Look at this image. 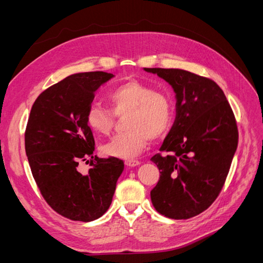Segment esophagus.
<instances>
[{"instance_id":"esophagus-1","label":"esophagus","mask_w":263,"mask_h":263,"mask_svg":"<svg viewBox=\"0 0 263 263\" xmlns=\"http://www.w3.org/2000/svg\"><path fill=\"white\" fill-rule=\"evenodd\" d=\"M125 164L127 166H129V168H133V166H137L140 164V161L138 160H135V159H128V160L125 161Z\"/></svg>"}]
</instances>
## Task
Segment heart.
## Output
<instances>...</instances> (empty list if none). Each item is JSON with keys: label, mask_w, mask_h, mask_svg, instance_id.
I'll list each match as a JSON object with an SVG mask.
<instances>
[{"label": "heart", "mask_w": 263, "mask_h": 263, "mask_svg": "<svg viewBox=\"0 0 263 263\" xmlns=\"http://www.w3.org/2000/svg\"><path fill=\"white\" fill-rule=\"evenodd\" d=\"M107 103L110 109L93 103L85 115L86 125L98 136L110 133L115 116L127 115L124 123L127 132L116 135L101 146V153L104 156H137L146 149L151 139L162 138L173 123L172 102L168 95L137 80L125 82L110 90Z\"/></svg>", "instance_id": "obj_1"}]
</instances>
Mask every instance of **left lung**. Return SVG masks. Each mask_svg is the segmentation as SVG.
<instances>
[{
  "instance_id": "8db88e82",
  "label": "left lung",
  "mask_w": 263,
  "mask_h": 263,
  "mask_svg": "<svg viewBox=\"0 0 263 263\" xmlns=\"http://www.w3.org/2000/svg\"><path fill=\"white\" fill-rule=\"evenodd\" d=\"M176 93V121L150 159L160 178L150 197L158 213L187 219L208 210L226 181L238 145L236 119L220 87L181 69L144 68Z\"/></svg>"
}]
</instances>
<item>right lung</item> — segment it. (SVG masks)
Returning a JSON list of instances; mask_svg holds the SVG:
<instances>
[{"label":"right lung","instance_id":"1","mask_svg":"<svg viewBox=\"0 0 263 263\" xmlns=\"http://www.w3.org/2000/svg\"><path fill=\"white\" fill-rule=\"evenodd\" d=\"M113 77L103 71L69 76L45 90L30 110L25 150L31 173L45 201L71 220L101 217L124 170L121 159L93 156L95 142L85 121L94 92ZM87 157L91 169L82 175L77 165Z\"/></svg>","mask_w":263,"mask_h":263}]
</instances>
